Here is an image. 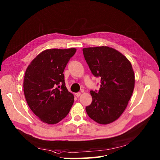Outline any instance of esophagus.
Instances as JSON below:
<instances>
[{"instance_id": "obj_1", "label": "esophagus", "mask_w": 160, "mask_h": 160, "mask_svg": "<svg viewBox=\"0 0 160 160\" xmlns=\"http://www.w3.org/2000/svg\"><path fill=\"white\" fill-rule=\"evenodd\" d=\"M75 95L76 97H79L81 95V92H77V93L75 94Z\"/></svg>"}]
</instances>
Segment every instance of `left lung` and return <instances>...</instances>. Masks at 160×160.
I'll return each mask as SVG.
<instances>
[{
	"label": "left lung",
	"instance_id": "8db88e82",
	"mask_svg": "<svg viewBox=\"0 0 160 160\" xmlns=\"http://www.w3.org/2000/svg\"><path fill=\"white\" fill-rule=\"evenodd\" d=\"M82 51L92 73L101 78L100 90L90 91L92 102L86 111L97 123L108 124L128 106L134 88V72L126 56L112 48L98 46Z\"/></svg>",
	"mask_w": 160,
	"mask_h": 160
}]
</instances>
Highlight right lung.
Masks as SVG:
<instances>
[{
	"label": "right lung",
	"instance_id": "right-lung-1",
	"mask_svg": "<svg viewBox=\"0 0 160 160\" xmlns=\"http://www.w3.org/2000/svg\"><path fill=\"white\" fill-rule=\"evenodd\" d=\"M76 51V48L45 50L25 72L26 100L30 110L44 123H58L68 115L73 104L74 97L66 88L63 72Z\"/></svg>",
	"mask_w": 160,
	"mask_h": 160
}]
</instances>
